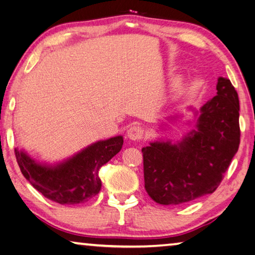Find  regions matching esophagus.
<instances>
[{
  "mask_svg": "<svg viewBox=\"0 0 255 255\" xmlns=\"http://www.w3.org/2000/svg\"><path fill=\"white\" fill-rule=\"evenodd\" d=\"M127 136L131 140H140L144 137V129L140 126H132L128 129Z\"/></svg>",
  "mask_w": 255,
  "mask_h": 255,
  "instance_id": "34e87169",
  "label": "esophagus"
}]
</instances>
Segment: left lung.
<instances>
[{
  "instance_id": "obj_1",
  "label": "left lung",
  "mask_w": 255,
  "mask_h": 255,
  "mask_svg": "<svg viewBox=\"0 0 255 255\" xmlns=\"http://www.w3.org/2000/svg\"><path fill=\"white\" fill-rule=\"evenodd\" d=\"M217 94L193 111L195 129L182 139L155 140L141 148L148 196L159 205H180L213 193L240 146V102L226 77Z\"/></svg>"
}]
</instances>
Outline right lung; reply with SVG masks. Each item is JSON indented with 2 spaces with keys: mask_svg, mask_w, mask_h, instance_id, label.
Segmentation results:
<instances>
[{
  "mask_svg": "<svg viewBox=\"0 0 255 255\" xmlns=\"http://www.w3.org/2000/svg\"><path fill=\"white\" fill-rule=\"evenodd\" d=\"M123 144V136L99 140L54 165L36 162L23 149L14 152L21 172L34 189L60 205H77L98 195L99 170L120 152Z\"/></svg>",
  "mask_w": 255,
  "mask_h": 255,
  "instance_id": "add662e5",
  "label": "right lung"
}]
</instances>
